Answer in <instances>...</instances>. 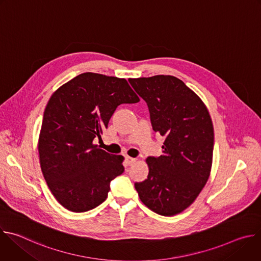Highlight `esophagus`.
<instances>
[{"label": "esophagus", "mask_w": 261, "mask_h": 261, "mask_svg": "<svg viewBox=\"0 0 261 261\" xmlns=\"http://www.w3.org/2000/svg\"><path fill=\"white\" fill-rule=\"evenodd\" d=\"M136 158H132V157H129V156H127L126 157V162H127V164L128 165H132V164H134L135 162H136Z\"/></svg>", "instance_id": "34e87169"}]
</instances>
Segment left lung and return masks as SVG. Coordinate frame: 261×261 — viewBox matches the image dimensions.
<instances>
[{"label": "left lung", "instance_id": "8db88e82", "mask_svg": "<svg viewBox=\"0 0 261 261\" xmlns=\"http://www.w3.org/2000/svg\"><path fill=\"white\" fill-rule=\"evenodd\" d=\"M146 102L153 130L165 136L162 155L148 157L147 178L135 182L153 212L174 216L189 207L206 184L214 151V127L203 101L171 75L130 79Z\"/></svg>", "mask_w": 261, "mask_h": 261}]
</instances>
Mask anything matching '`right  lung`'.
<instances>
[{"mask_svg": "<svg viewBox=\"0 0 261 261\" xmlns=\"http://www.w3.org/2000/svg\"><path fill=\"white\" fill-rule=\"evenodd\" d=\"M125 79L86 72L61 86L44 110L38 140L40 166L49 190L67 210L84 213L106 198L124 171V157L94 144L116 108L136 103Z\"/></svg>", "mask_w": 261, "mask_h": 261, "instance_id": "obj_1", "label": "right lung"}]
</instances>
